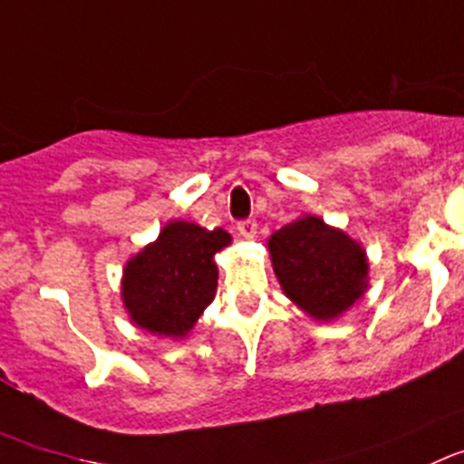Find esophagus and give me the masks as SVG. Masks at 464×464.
Returning <instances> with one entry per match:
<instances>
[{"label": "esophagus", "instance_id": "esophagus-1", "mask_svg": "<svg viewBox=\"0 0 464 464\" xmlns=\"http://www.w3.org/2000/svg\"><path fill=\"white\" fill-rule=\"evenodd\" d=\"M237 233L242 237L256 236V219H242V222H237Z\"/></svg>", "mask_w": 464, "mask_h": 464}]
</instances>
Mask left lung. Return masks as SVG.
I'll use <instances>...</instances> for the list:
<instances>
[{"label":"left lung","mask_w":464,"mask_h":464,"mask_svg":"<svg viewBox=\"0 0 464 464\" xmlns=\"http://www.w3.org/2000/svg\"><path fill=\"white\" fill-rule=\"evenodd\" d=\"M267 246L285 297L315 320L339 318L369 288L362 245L314 215L281 227Z\"/></svg>","instance_id":"obj_1"}]
</instances>
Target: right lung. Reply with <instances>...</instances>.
Listing matches in <instances>:
<instances>
[{
    "label": "right lung",
    "mask_w": 464,
    "mask_h": 464,
    "mask_svg": "<svg viewBox=\"0 0 464 464\" xmlns=\"http://www.w3.org/2000/svg\"><path fill=\"white\" fill-rule=\"evenodd\" d=\"M228 242L231 236L222 228L169 222L158 240L125 263L121 297L132 323L158 336H188L215 300V254Z\"/></svg>",
    "instance_id": "obj_1"
}]
</instances>
